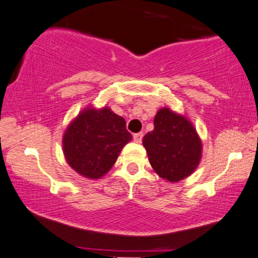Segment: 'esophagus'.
Listing matches in <instances>:
<instances>
[{
  "label": "esophagus",
  "instance_id": "34e87169",
  "mask_svg": "<svg viewBox=\"0 0 258 258\" xmlns=\"http://www.w3.org/2000/svg\"><path fill=\"white\" fill-rule=\"evenodd\" d=\"M143 133H138V134H134V141L135 143H141V140H143Z\"/></svg>",
  "mask_w": 258,
  "mask_h": 258
}]
</instances>
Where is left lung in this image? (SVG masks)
Wrapping results in <instances>:
<instances>
[{"mask_svg":"<svg viewBox=\"0 0 258 258\" xmlns=\"http://www.w3.org/2000/svg\"><path fill=\"white\" fill-rule=\"evenodd\" d=\"M153 126L143 139L153 170L170 183L191 175L201 161L202 141L190 119L163 107L156 113Z\"/></svg>","mask_w":258,"mask_h":258,"instance_id":"obj_1","label":"left lung"}]
</instances>
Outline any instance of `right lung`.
<instances>
[{
  "mask_svg": "<svg viewBox=\"0 0 258 258\" xmlns=\"http://www.w3.org/2000/svg\"><path fill=\"white\" fill-rule=\"evenodd\" d=\"M125 119L109 107L88 106L67 126L63 153L79 175L100 179L109 172L124 146L132 141Z\"/></svg>",
  "mask_w": 258,
  "mask_h": 258,
  "instance_id": "add662e5",
  "label": "right lung"
}]
</instances>
